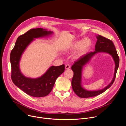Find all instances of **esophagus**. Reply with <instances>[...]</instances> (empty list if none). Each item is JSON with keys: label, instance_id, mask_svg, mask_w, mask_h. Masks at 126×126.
I'll use <instances>...</instances> for the list:
<instances>
[{"label": "esophagus", "instance_id": "esophagus-1", "mask_svg": "<svg viewBox=\"0 0 126 126\" xmlns=\"http://www.w3.org/2000/svg\"><path fill=\"white\" fill-rule=\"evenodd\" d=\"M70 67V65L69 64H67L66 66H65V68L66 69H69Z\"/></svg>", "mask_w": 126, "mask_h": 126}]
</instances>
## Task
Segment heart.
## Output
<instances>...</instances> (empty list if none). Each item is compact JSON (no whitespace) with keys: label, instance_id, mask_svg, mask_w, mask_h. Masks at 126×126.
I'll use <instances>...</instances> for the list:
<instances>
[{"label":"heart","instance_id":"heart-1","mask_svg":"<svg viewBox=\"0 0 126 126\" xmlns=\"http://www.w3.org/2000/svg\"><path fill=\"white\" fill-rule=\"evenodd\" d=\"M91 45V40L88 37H85L83 39L76 40L69 44L66 48V51L70 52L78 50L75 55V58H78L87 53Z\"/></svg>","mask_w":126,"mask_h":126}]
</instances>
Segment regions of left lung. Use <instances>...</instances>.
I'll return each instance as SVG.
<instances>
[{"label": "left lung", "instance_id": "1", "mask_svg": "<svg viewBox=\"0 0 126 126\" xmlns=\"http://www.w3.org/2000/svg\"><path fill=\"white\" fill-rule=\"evenodd\" d=\"M97 41L95 45L94 52H90L81 57L72 66L71 69L74 72V75L72 80V87L75 93L79 97L87 98L92 97L100 95L108 89H109L113 84L119 65V57L113 42L101 35H98L96 36ZM103 52L108 53L113 57L115 63V68L114 77L111 83L104 88L96 91H88L84 89L81 86V71L82 67L95 54L98 52Z\"/></svg>", "mask_w": 126, "mask_h": 126}]
</instances>
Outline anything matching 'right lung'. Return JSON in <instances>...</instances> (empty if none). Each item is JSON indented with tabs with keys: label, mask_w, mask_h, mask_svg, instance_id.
Wrapping results in <instances>:
<instances>
[{
	"label": "right lung",
	"mask_w": 126,
	"mask_h": 126,
	"mask_svg": "<svg viewBox=\"0 0 126 126\" xmlns=\"http://www.w3.org/2000/svg\"><path fill=\"white\" fill-rule=\"evenodd\" d=\"M53 33L46 29H31L17 39L12 50L10 61L11 66V79L13 83L27 94L35 97H42L48 95L52 91L57 78L64 72L65 65L51 66L41 77L30 78L24 76L19 68V62L22 54L27 46L34 40Z\"/></svg>",
	"instance_id": "obj_1"
}]
</instances>
